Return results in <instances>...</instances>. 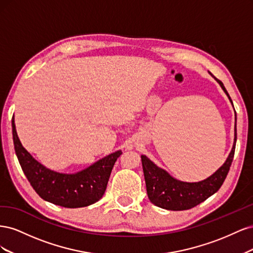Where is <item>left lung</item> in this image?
<instances>
[{
  "mask_svg": "<svg viewBox=\"0 0 253 253\" xmlns=\"http://www.w3.org/2000/svg\"><path fill=\"white\" fill-rule=\"evenodd\" d=\"M211 76L219 83L220 87L223 88L229 100L232 103L231 98L225 88L223 82L216 79L212 74ZM235 143L236 128L234 133L233 147L225 164L208 178L198 182H186L175 179L166 170L151 162L147 156L141 155L145 187H147V193L150 202L157 207H160V208L173 211L188 210L205 202L207 198L217 192L224 183L234 157Z\"/></svg>",
  "mask_w": 253,
  "mask_h": 253,
  "instance_id": "left-lung-1",
  "label": "left lung"
}]
</instances>
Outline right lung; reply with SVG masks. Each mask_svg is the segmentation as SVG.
I'll use <instances>...</instances> for the list:
<instances>
[{
    "label": "right lung",
    "instance_id": "obj_1",
    "mask_svg": "<svg viewBox=\"0 0 253 253\" xmlns=\"http://www.w3.org/2000/svg\"><path fill=\"white\" fill-rule=\"evenodd\" d=\"M12 138L17 157L30 185L44 201L65 208H81L98 202L105 192L113 167L122 152L116 151L75 174L47 169L23 148L12 117Z\"/></svg>",
    "mask_w": 253,
    "mask_h": 253
}]
</instances>
